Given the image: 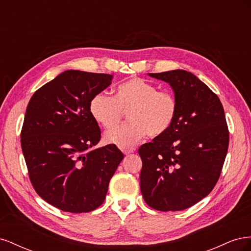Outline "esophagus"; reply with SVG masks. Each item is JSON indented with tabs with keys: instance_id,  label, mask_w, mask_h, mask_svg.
<instances>
[{
	"instance_id": "34e87169",
	"label": "esophagus",
	"mask_w": 251,
	"mask_h": 251,
	"mask_svg": "<svg viewBox=\"0 0 251 251\" xmlns=\"http://www.w3.org/2000/svg\"><path fill=\"white\" fill-rule=\"evenodd\" d=\"M121 151H123V153L125 155H128V154H131V153H134V151H136V149L135 148H128V149H123Z\"/></svg>"
}]
</instances>
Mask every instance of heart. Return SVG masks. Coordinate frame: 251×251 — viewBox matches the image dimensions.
I'll use <instances>...</instances> for the list:
<instances>
[{
	"label": "heart",
	"mask_w": 251,
	"mask_h": 251,
	"mask_svg": "<svg viewBox=\"0 0 251 251\" xmlns=\"http://www.w3.org/2000/svg\"><path fill=\"white\" fill-rule=\"evenodd\" d=\"M91 116L105 128L115 126L127 111L128 123L112 128L104 140L119 148L139 142L147 134L160 137L173 126L177 115V100L168 91H158L153 83L139 77L118 86L115 96L105 92L95 94L89 104Z\"/></svg>",
	"instance_id": "obj_1"
}]
</instances>
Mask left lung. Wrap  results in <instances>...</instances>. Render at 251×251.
Masks as SVG:
<instances>
[{
	"label": "left lung",
	"mask_w": 251,
	"mask_h": 251,
	"mask_svg": "<svg viewBox=\"0 0 251 251\" xmlns=\"http://www.w3.org/2000/svg\"><path fill=\"white\" fill-rule=\"evenodd\" d=\"M148 75L169 83L178 111L168 132L138 150L141 194L154 209H186L212 191L221 174L229 142L223 105L191 72Z\"/></svg>",
	"instance_id": "8db88e82"
}]
</instances>
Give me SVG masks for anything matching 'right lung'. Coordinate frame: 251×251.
Returning <instances> with one entry per match:
<instances>
[{"label":"right lung","mask_w":251,"mask_h":251,"mask_svg":"<svg viewBox=\"0 0 251 251\" xmlns=\"http://www.w3.org/2000/svg\"><path fill=\"white\" fill-rule=\"evenodd\" d=\"M113 75L67 70L30 100L21 144L30 181L41 198L64 211L88 212L105 199L124 154L114 144L94 149L100 128L89 104Z\"/></svg>","instance_id":"1"}]
</instances>
